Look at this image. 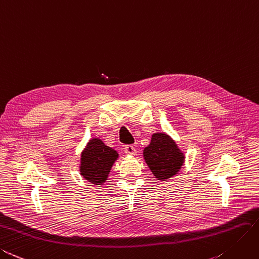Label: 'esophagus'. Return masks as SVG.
<instances>
[{"label":"esophagus","instance_id":"obj_1","mask_svg":"<svg viewBox=\"0 0 259 259\" xmlns=\"http://www.w3.org/2000/svg\"><path fill=\"white\" fill-rule=\"evenodd\" d=\"M124 151L126 155H135L136 148L133 145H126L124 147Z\"/></svg>","mask_w":259,"mask_h":259}]
</instances>
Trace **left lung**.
Returning a JSON list of instances; mask_svg holds the SVG:
<instances>
[{"label": "left lung", "mask_w": 259, "mask_h": 259, "mask_svg": "<svg viewBox=\"0 0 259 259\" xmlns=\"http://www.w3.org/2000/svg\"><path fill=\"white\" fill-rule=\"evenodd\" d=\"M144 157L151 172L159 180H166L176 176L184 158L176 143L162 133L152 135L150 145L144 150Z\"/></svg>", "instance_id": "left-lung-1"}]
</instances>
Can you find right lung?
Masks as SVG:
<instances>
[{"mask_svg":"<svg viewBox=\"0 0 259 259\" xmlns=\"http://www.w3.org/2000/svg\"><path fill=\"white\" fill-rule=\"evenodd\" d=\"M116 158L117 152L114 149L104 145L100 139H92L81 155V176L94 184L103 183Z\"/></svg>","mask_w":259,"mask_h":259,"instance_id":"1","label":"right lung"}]
</instances>
